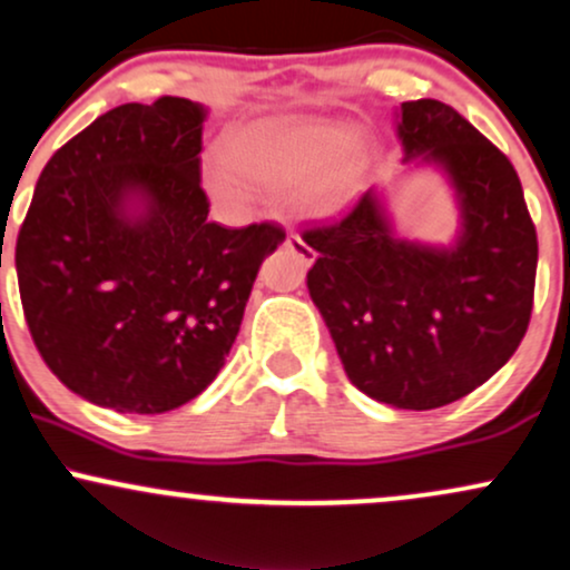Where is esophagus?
I'll use <instances>...</instances> for the list:
<instances>
[{"instance_id":"34e87169","label":"esophagus","mask_w":570,"mask_h":570,"mask_svg":"<svg viewBox=\"0 0 570 570\" xmlns=\"http://www.w3.org/2000/svg\"><path fill=\"white\" fill-rule=\"evenodd\" d=\"M284 247H286V249H292V252H294V255H297V257H299V261H302V263H305V265H309V263H313V261H315V249H313V247H307V244H305V242H302L297 234H289V236H286Z\"/></svg>"}]
</instances>
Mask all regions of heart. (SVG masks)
<instances>
[{
  "label": "heart",
  "mask_w": 570,
  "mask_h": 570,
  "mask_svg": "<svg viewBox=\"0 0 570 570\" xmlns=\"http://www.w3.org/2000/svg\"><path fill=\"white\" fill-rule=\"evenodd\" d=\"M220 160L234 176L268 189H289L307 177L305 199L313 207H331L355 184L363 165V144L326 120L255 124L228 136ZM234 176L215 170L210 189L223 199L242 197Z\"/></svg>",
  "instance_id": "1"
}]
</instances>
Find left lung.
I'll return each instance as SVG.
<instances>
[{
	"label": "left lung",
	"instance_id": "left-lung-1",
	"mask_svg": "<svg viewBox=\"0 0 570 570\" xmlns=\"http://www.w3.org/2000/svg\"><path fill=\"white\" fill-rule=\"evenodd\" d=\"M402 163L450 184V244L405 239L371 186L338 218L305 228L307 289L352 384L402 410L450 405L494 376L529 328L537 228L518 173L463 115L436 99L394 112Z\"/></svg>",
	"mask_w": 570,
	"mask_h": 570
}]
</instances>
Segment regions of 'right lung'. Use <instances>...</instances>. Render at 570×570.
I'll use <instances>...</instances> for the list:
<instances>
[{
    "mask_svg": "<svg viewBox=\"0 0 570 570\" xmlns=\"http://www.w3.org/2000/svg\"><path fill=\"white\" fill-rule=\"evenodd\" d=\"M207 110L181 97L99 115L41 170L16 244L26 323L78 397L157 415L213 384L276 223L207 220Z\"/></svg>",
    "mask_w": 570,
    "mask_h": 570,
    "instance_id": "add662e5",
    "label": "right lung"
}]
</instances>
